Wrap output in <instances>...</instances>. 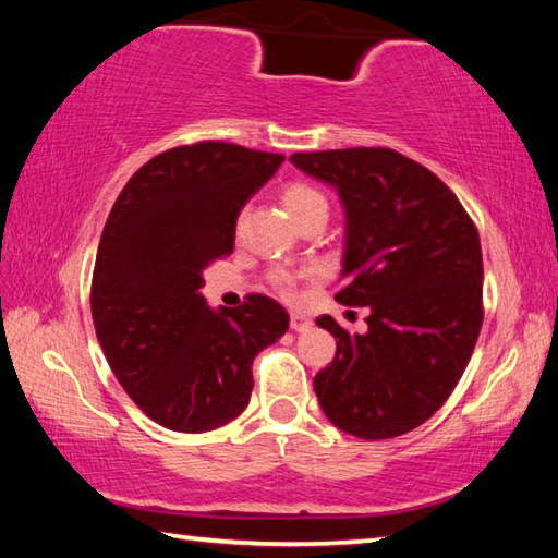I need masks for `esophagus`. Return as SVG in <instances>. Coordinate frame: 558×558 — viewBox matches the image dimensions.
I'll list each match as a JSON object with an SVG mask.
<instances>
[{"mask_svg": "<svg viewBox=\"0 0 558 558\" xmlns=\"http://www.w3.org/2000/svg\"><path fill=\"white\" fill-rule=\"evenodd\" d=\"M310 327H313V319L310 317L298 315V313L290 315V329H295V332H307Z\"/></svg>", "mask_w": 558, "mask_h": 558, "instance_id": "obj_1", "label": "esophagus"}]
</instances>
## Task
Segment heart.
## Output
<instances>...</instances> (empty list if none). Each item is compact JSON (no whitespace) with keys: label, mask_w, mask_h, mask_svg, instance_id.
Segmentation results:
<instances>
[{"label":"heart","mask_w":558,"mask_h":558,"mask_svg":"<svg viewBox=\"0 0 558 558\" xmlns=\"http://www.w3.org/2000/svg\"><path fill=\"white\" fill-rule=\"evenodd\" d=\"M282 206H286V211L290 214V219L300 223L305 221L307 216H313L317 211H327V199L325 194L315 189L313 184H305V182H292L286 189H282ZM272 282L290 295L292 290V276L286 270H276L272 272Z\"/></svg>","instance_id":"obj_1"}]
</instances>
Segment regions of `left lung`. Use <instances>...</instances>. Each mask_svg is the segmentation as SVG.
Returning <instances> with one entry per match:
<instances>
[{
    "mask_svg": "<svg viewBox=\"0 0 558 558\" xmlns=\"http://www.w3.org/2000/svg\"><path fill=\"white\" fill-rule=\"evenodd\" d=\"M290 162L342 199L337 302L369 307L364 335L317 317L337 339L332 364L315 376L317 401L349 436H403L446 403L483 327L475 223L430 169L393 149L295 153Z\"/></svg>",
    "mask_w": 558,
    "mask_h": 558,
    "instance_id": "obj_1",
    "label": "left lung"
}]
</instances>
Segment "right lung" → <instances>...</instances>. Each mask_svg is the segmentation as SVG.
Returning <instances> with one entry per match:
<instances>
[{
	"label": "right lung",
	"mask_w": 558,
	"mask_h": 558,
	"mask_svg": "<svg viewBox=\"0 0 558 558\" xmlns=\"http://www.w3.org/2000/svg\"><path fill=\"white\" fill-rule=\"evenodd\" d=\"M282 159L231 143L174 147L140 167L112 204L93 270V325L122 389L169 430L204 433L241 415L253 359L288 332L272 298L211 310L199 292Z\"/></svg>",
	"instance_id": "right-lung-1"
}]
</instances>
